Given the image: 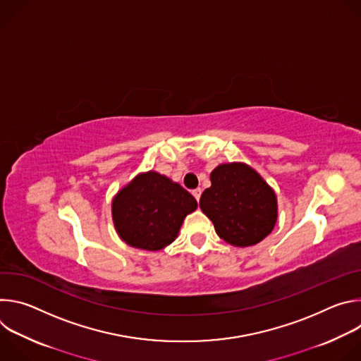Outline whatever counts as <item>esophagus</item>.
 Listing matches in <instances>:
<instances>
[{"label": "esophagus", "mask_w": 361, "mask_h": 361, "mask_svg": "<svg viewBox=\"0 0 361 361\" xmlns=\"http://www.w3.org/2000/svg\"><path fill=\"white\" fill-rule=\"evenodd\" d=\"M191 192H192L194 198L198 201V200H200V197H201V188H195V190H192Z\"/></svg>", "instance_id": "esophagus-1"}]
</instances>
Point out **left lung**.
Returning a JSON list of instances; mask_svg holds the SVG:
<instances>
[{
  "label": "left lung",
  "mask_w": 361,
  "mask_h": 361,
  "mask_svg": "<svg viewBox=\"0 0 361 361\" xmlns=\"http://www.w3.org/2000/svg\"><path fill=\"white\" fill-rule=\"evenodd\" d=\"M210 180L212 187L201 194L200 209L213 221L220 238L235 247H248L273 231L277 197L254 169L244 163L220 164Z\"/></svg>",
  "instance_id": "left-lung-1"
}]
</instances>
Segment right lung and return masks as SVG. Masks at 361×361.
<instances>
[{
	"instance_id": "obj_1",
	"label": "right lung",
	"mask_w": 361,
	"mask_h": 361,
	"mask_svg": "<svg viewBox=\"0 0 361 361\" xmlns=\"http://www.w3.org/2000/svg\"><path fill=\"white\" fill-rule=\"evenodd\" d=\"M197 209L195 198L178 183L156 171L138 174L113 198L117 234L128 245L159 251L171 244Z\"/></svg>"
}]
</instances>
